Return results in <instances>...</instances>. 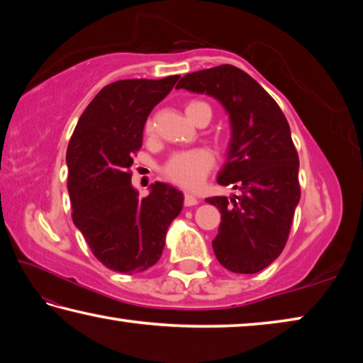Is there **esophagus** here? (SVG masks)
Segmentation results:
<instances>
[{"instance_id":"34e87169","label":"esophagus","mask_w":363,"mask_h":363,"mask_svg":"<svg viewBox=\"0 0 363 363\" xmlns=\"http://www.w3.org/2000/svg\"><path fill=\"white\" fill-rule=\"evenodd\" d=\"M196 203H199V199H196L194 194H186V195H184V205H186V206H194Z\"/></svg>"}]
</instances>
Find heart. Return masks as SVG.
Here are the masks:
<instances>
[{"label":"heart","mask_w":363,"mask_h":363,"mask_svg":"<svg viewBox=\"0 0 363 363\" xmlns=\"http://www.w3.org/2000/svg\"><path fill=\"white\" fill-rule=\"evenodd\" d=\"M186 115L190 120H194V116L200 112V110H206L211 113V107L206 102L201 101H189L186 104ZM147 134L153 133V123L147 121L145 125ZM214 164V155L206 149H192V150H184L176 152L171 155L167 163L163 164V174L168 177L169 181H173L177 186L184 189H195L199 187L206 174L210 173V169Z\"/></svg>","instance_id":"b5f03b06"}]
</instances>
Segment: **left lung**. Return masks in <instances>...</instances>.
Instances as JSON below:
<instances>
[{
  "label": "left lung",
  "mask_w": 363,
  "mask_h": 363,
  "mask_svg": "<svg viewBox=\"0 0 363 363\" xmlns=\"http://www.w3.org/2000/svg\"><path fill=\"white\" fill-rule=\"evenodd\" d=\"M176 88L211 96L229 113L232 138L218 182L242 194L206 199L220 211L213 250L230 272H259L284 251L299 203L290 125L266 89L229 64L187 73Z\"/></svg>",
  "instance_id": "8db88e82"
}]
</instances>
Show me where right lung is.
Segmentation results:
<instances>
[{
  "instance_id": "right-lung-1",
  "label": "right lung",
  "mask_w": 363,
  "mask_h": 363,
  "mask_svg": "<svg viewBox=\"0 0 363 363\" xmlns=\"http://www.w3.org/2000/svg\"><path fill=\"white\" fill-rule=\"evenodd\" d=\"M177 79L107 84L79 116L67 149L73 224L97 259L115 272L131 275L152 267L182 210V192L164 182L150 184V194L139 199L130 171L147 116Z\"/></svg>"
}]
</instances>
